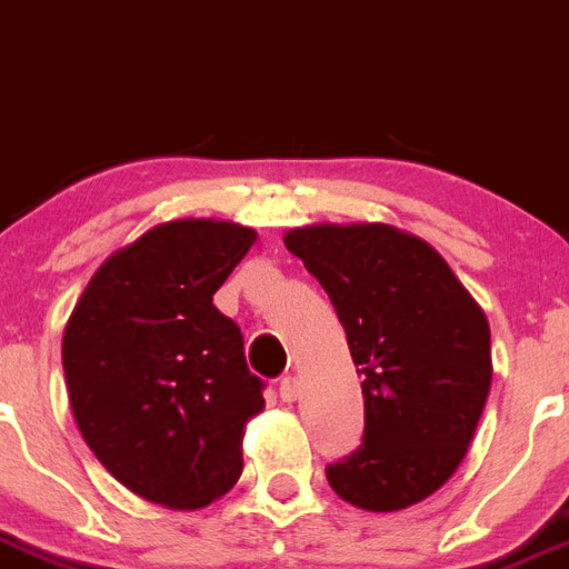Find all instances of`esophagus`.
<instances>
[{
    "label": "esophagus",
    "instance_id": "1",
    "mask_svg": "<svg viewBox=\"0 0 569 569\" xmlns=\"http://www.w3.org/2000/svg\"><path fill=\"white\" fill-rule=\"evenodd\" d=\"M280 398H283L286 403L298 401V398H300V380L291 378V375H286V378L280 380Z\"/></svg>",
    "mask_w": 569,
    "mask_h": 569
}]
</instances>
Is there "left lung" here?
<instances>
[{"mask_svg": "<svg viewBox=\"0 0 569 569\" xmlns=\"http://www.w3.org/2000/svg\"><path fill=\"white\" fill-rule=\"evenodd\" d=\"M332 300L363 378V443L326 467L369 512L441 490L476 435L492 383L490 323L443 257L383 223L309 226L283 237Z\"/></svg>", "mask_w": 569, "mask_h": 569, "instance_id": "1", "label": "left lung"}]
</instances>
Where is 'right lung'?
Wrapping results in <instances>:
<instances>
[{"label":"right lung","mask_w":569,"mask_h":569,"mask_svg":"<svg viewBox=\"0 0 569 569\" xmlns=\"http://www.w3.org/2000/svg\"><path fill=\"white\" fill-rule=\"evenodd\" d=\"M220 220H174L97 269L62 338L68 398L93 456L171 510L226 496L243 472V427L266 383L214 291L254 243Z\"/></svg>","instance_id":"right-lung-1"}]
</instances>
